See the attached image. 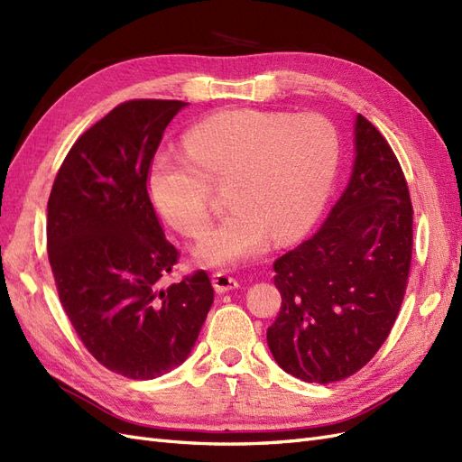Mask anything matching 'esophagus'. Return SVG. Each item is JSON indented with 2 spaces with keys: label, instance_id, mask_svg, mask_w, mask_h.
Listing matches in <instances>:
<instances>
[{
  "label": "esophagus",
  "instance_id": "34e87169",
  "mask_svg": "<svg viewBox=\"0 0 462 462\" xmlns=\"http://www.w3.org/2000/svg\"><path fill=\"white\" fill-rule=\"evenodd\" d=\"M212 282H214V289L217 292H229V291L239 289V282H236L235 277H231L227 273H221V272L212 275Z\"/></svg>",
  "mask_w": 462,
  "mask_h": 462
}]
</instances>
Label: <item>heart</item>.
I'll return each instance as SVG.
<instances>
[{
  "mask_svg": "<svg viewBox=\"0 0 462 462\" xmlns=\"http://www.w3.org/2000/svg\"><path fill=\"white\" fill-rule=\"evenodd\" d=\"M339 160V136L319 114L229 109L165 146L148 170V194L163 219L197 239L212 219V185L229 180L231 214L199 243L206 265L233 268L272 241L289 243L324 208Z\"/></svg>",
  "mask_w": 462,
  "mask_h": 462,
  "instance_id": "b5f03b06",
  "label": "heart"
}]
</instances>
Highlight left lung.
<instances>
[{
    "label": "left lung",
    "mask_w": 462,
    "mask_h": 462,
    "mask_svg": "<svg viewBox=\"0 0 462 462\" xmlns=\"http://www.w3.org/2000/svg\"><path fill=\"white\" fill-rule=\"evenodd\" d=\"M355 167L309 241L277 258L282 309L268 345L287 374L331 383L366 366L393 328L412 260L407 179L383 134L362 116Z\"/></svg>",
    "instance_id": "1"
}]
</instances>
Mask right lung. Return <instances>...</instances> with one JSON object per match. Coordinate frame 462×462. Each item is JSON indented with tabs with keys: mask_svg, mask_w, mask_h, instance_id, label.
Listing matches in <instances>:
<instances>
[{
	"mask_svg": "<svg viewBox=\"0 0 462 462\" xmlns=\"http://www.w3.org/2000/svg\"><path fill=\"white\" fill-rule=\"evenodd\" d=\"M179 100H129L82 133L48 200V258L63 310L88 353L131 380L183 365L214 287L204 270L162 289L179 250L165 239L148 170Z\"/></svg>",
	"mask_w": 462,
	"mask_h": 462,
	"instance_id": "1",
	"label": "right lung"
}]
</instances>
